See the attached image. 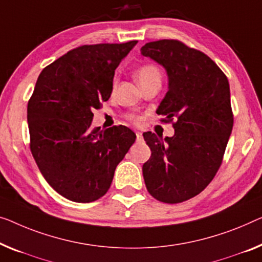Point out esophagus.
I'll list each match as a JSON object with an SVG mask.
<instances>
[{
  "mask_svg": "<svg viewBox=\"0 0 262 262\" xmlns=\"http://www.w3.org/2000/svg\"><path fill=\"white\" fill-rule=\"evenodd\" d=\"M136 141H142V133L136 132Z\"/></svg>",
  "mask_w": 262,
  "mask_h": 262,
  "instance_id": "1",
  "label": "esophagus"
}]
</instances>
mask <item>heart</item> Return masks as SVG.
<instances>
[{"instance_id":"b5f03b06","label":"heart","mask_w":262,"mask_h":262,"mask_svg":"<svg viewBox=\"0 0 262 262\" xmlns=\"http://www.w3.org/2000/svg\"><path fill=\"white\" fill-rule=\"evenodd\" d=\"M136 77H138L139 83L141 84L151 80H161V72H160V69L155 64L146 63L138 69Z\"/></svg>"}]
</instances>
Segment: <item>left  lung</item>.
<instances>
[{
  "mask_svg": "<svg viewBox=\"0 0 262 262\" xmlns=\"http://www.w3.org/2000/svg\"><path fill=\"white\" fill-rule=\"evenodd\" d=\"M141 54L168 75L156 113L165 122L177 120L171 138L143 133L151 150L142 166L144 183L156 200L179 204L201 193L221 166L233 129L229 83L212 58L178 40L149 42Z\"/></svg>",
  "mask_w": 262,
  "mask_h": 262,
  "instance_id": "obj_1",
  "label": "left lung"
}]
</instances>
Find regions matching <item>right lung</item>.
I'll use <instances>...</instances> for the list:
<instances>
[{"mask_svg": "<svg viewBox=\"0 0 262 262\" xmlns=\"http://www.w3.org/2000/svg\"><path fill=\"white\" fill-rule=\"evenodd\" d=\"M138 41L81 46L42 70L27 119L30 150L46 181L74 202L107 193L136 135L124 126L92 129L93 111L108 101L120 62Z\"/></svg>", "mask_w": 262, "mask_h": 262, "instance_id": "1", "label": "right lung"}]
</instances>
